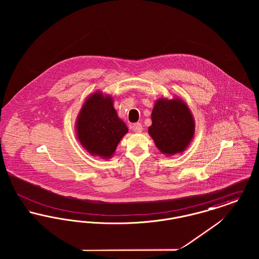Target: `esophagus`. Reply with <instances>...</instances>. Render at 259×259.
Here are the masks:
<instances>
[{"label": "esophagus", "mask_w": 259, "mask_h": 259, "mask_svg": "<svg viewBox=\"0 0 259 259\" xmlns=\"http://www.w3.org/2000/svg\"><path fill=\"white\" fill-rule=\"evenodd\" d=\"M132 129H133V131H134L135 133H141V132L143 131V126H142V124L141 123L133 124Z\"/></svg>", "instance_id": "obj_1"}]
</instances>
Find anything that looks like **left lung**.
<instances>
[{"instance_id": "1", "label": "left lung", "mask_w": 259, "mask_h": 259, "mask_svg": "<svg viewBox=\"0 0 259 259\" xmlns=\"http://www.w3.org/2000/svg\"><path fill=\"white\" fill-rule=\"evenodd\" d=\"M148 134L162 154L183 153L195 133V121L185 101L180 97L159 98L151 112Z\"/></svg>"}]
</instances>
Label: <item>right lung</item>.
<instances>
[{
  "label": "right lung",
  "mask_w": 259,
  "mask_h": 259,
  "mask_svg": "<svg viewBox=\"0 0 259 259\" xmlns=\"http://www.w3.org/2000/svg\"><path fill=\"white\" fill-rule=\"evenodd\" d=\"M127 132L111 95L96 91L88 96L75 121V135L82 148L93 156L110 159Z\"/></svg>",
  "instance_id": "1"
}]
</instances>
